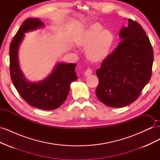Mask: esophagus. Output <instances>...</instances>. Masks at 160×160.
Masks as SVG:
<instances>
[{
	"label": "esophagus",
	"mask_w": 160,
	"mask_h": 160,
	"mask_svg": "<svg viewBox=\"0 0 160 160\" xmlns=\"http://www.w3.org/2000/svg\"><path fill=\"white\" fill-rule=\"evenodd\" d=\"M92 72H93V71H92L91 69H87V70L85 71L84 73H85V76L88 77V76H89L90 75H91Z\"/></svg>",
	"instance_id": "1"
}]
</instances>
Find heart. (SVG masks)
<instances>
[{"mask_svg": "<svg viewBox=\"0 0 160 160\" xmlns=\"http://www.w3.org/2000/svg\"><path fill=\"white\" fill-rule=\"evenodd\" d=\"M113 42L114 36L111 31L93 25L81 34L77 43L80 47H87L86 56L89 60L98 62L109 55Z\"/></svg>", "mask_w": 160, "mask_h": 160, "instance_id": "b5f03b06", "label": "heart"}]
</instances>
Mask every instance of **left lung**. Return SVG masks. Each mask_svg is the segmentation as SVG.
<instances>
[{"label": "left lung", "mask_w": 160, "mask_h": 160, "mask_svg": "<svg viewBox=\"0 0 160 160\" xmlns=\"http://www.w3.org/2000/svg\"><path fill=\"white\" fill-rule=\"evenodd\" d=\"M122 41L96 71V95L105 105L122 108L133 103L152 77L153 51L142 26L128 19L119 32Z\"/></svg>", "instance_id": "1"}]
</instances>
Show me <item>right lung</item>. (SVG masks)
I'll return each mask as SVG.
<instances>
[{"instance_id":"right-lung-1","label":"right lung","mask_w":160,"mask_h":160,"mask_svg":"<svg viewBox=\"0 0 160 160\" xmlns=\"http://www.w3.org/2000/svg\"><path fill=\"white\" fill-rule=\"evenodd\" d=\"M43 26L44 24L37 18H28L23 22L10 45V74L14 86L28 105L41 109L52 110L59 108L68 96L70 84L77 79L75 71L77 65L58 63L47 78L37 83L25 78L18 65L19 45L25 32Z\"/></svg>"}]
</instances>
